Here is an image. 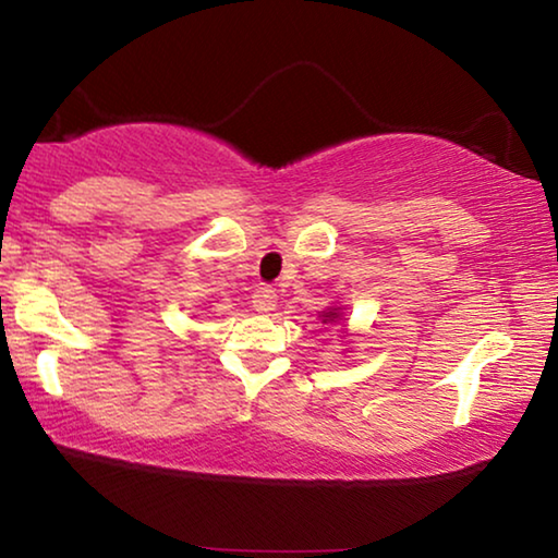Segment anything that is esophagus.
Returning a JSON list of instances; mask_svg holds the SVG:
<instances>
[{
	"label": "esophagus",
	"instance_id": "obj_1",
	"mask_svg": "<svg viewBox=\"0 0 558 558\" xmlns=\"http://www.w3.org/2000/svg\"><path fill=\"white\" fill-rule=\"evenodd\" d=\"M251 305H253V310H256V313H260V315L272 313V310H276V305H278L276 290H272V288H258L256 292H253Z\"/></svg>",
	"mask_w": 558,
	"mask_h": 558
}]
</instances>
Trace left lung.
Instances as JSON below:
<instances>
[{"label": "left lung", "mask_w": 558, "mask_h": 558, "mask_svg": "<svg viewBox=\"0 0 558 558\" xmlns=\"http://www.w3.org/2000/svg\"><path fill=\"white\" fill-rule=\"evenodd\" d=\"M319 317H323V325H339V319H344V313L342 307H327Z\"/></svg>", "instance_id": "left-lung-1"}]
</instances>
